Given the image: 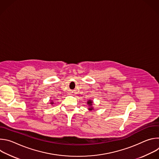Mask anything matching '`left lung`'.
I'll return each instance as SVG.
<instances>
[{
    "label": "left lung",
    "mask_w": 159,
    "mask_h": 159,
    "mask_svg": "<svg viewBox=\"0 0 159 159\" xmlns=\"http://www.w3.org/2000/svg\"><path fill=\"white\" fill-rule=\"evenodd\" d=\"M87 104H88V105L90 106V107H89V110H93V107H92V105H93V101L89 100V101H88Z\"/></svg>",
    "instance_id": "1"
}]
</instances>
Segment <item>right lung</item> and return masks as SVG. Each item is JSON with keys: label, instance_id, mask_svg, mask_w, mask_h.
Wrapping results in <instances>:
<instances>
[{"label": "right lung", "instance_id": "right-lung-1", "mask_svg": "<svg viewBox=\"0 0 159 159\" xmlns=\"http://www.w3.org/2000/svg\"><path fill=\"white\" fill-rule=\"evenodd\" d=\"M51 104H53V102H51Z\"/></svg>", "mask_w": 159, "mask_h": 159}]
</instances>
